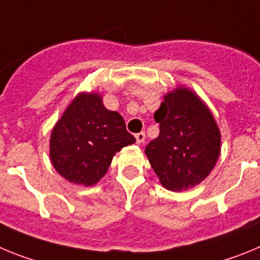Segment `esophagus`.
I'll return each instance as SVG.
<instances>
[{"mask_svg": "<svg viewBox=\"0 0 260 260\" xmlns=\"http://www.w3.org/2000/svg\"><path fill=\"white\" fill-rule=\"evenodd\" d=\"M135 139H137V143L138 144L144 143V139H146V134H144L143 132L138 133V134H135Z\"/></svg>", "mask_w": 260, "mask_h": 260, "instance_id": "34e87169", "label": "esophagus"}]
</instances>
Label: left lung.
<instances>
[{"label":"left lung","mask_w":260,"mask_h":260,"mask_svg":"<svg viewBox=\"0 0 260 260\" xmlns=\"http://www.w3.org/2000/svg\"><path fill=\"white\" fill-rule=\"evenodd\" d=\"M160 134L146 147L153 172L165 189L189 190L211 173L221 150V135L198 95L178 87L164 96L153 114Z\"/></svg>","instance_id":"8db88e82"}]
</instances>
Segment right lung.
Here are the masks:
<instances>
[{
    "mask_svg": "<svg viewBox=\"0 0 260 260\" xmlns=\"http://www.w3.org/2000/svg\"><path fill=\"white\" fill-rule=\"evenodd\" d=\"M134 142L122 116L108 110L102 96L82 92L53 127L50 161L69 182L92 186L105 176L113 156Z\"/></svg>",
    "mask_w": 260,
    "mask_h": 260,
    "instance_id": "1",
    "label": "right lung"
}]
</instances>
